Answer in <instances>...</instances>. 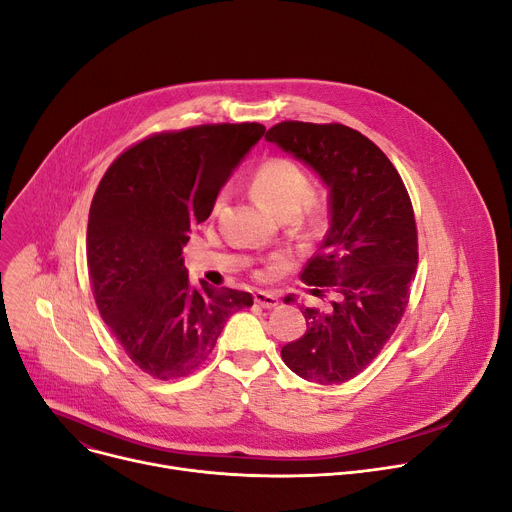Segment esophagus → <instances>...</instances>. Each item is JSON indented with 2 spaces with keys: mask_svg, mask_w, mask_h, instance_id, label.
I'll return each mask as SVG.
<instances>
[{
  "mask_svg": "<svg viewBox=\"0 0 512 512\" xmlns=\"http://www.w3.org/2000/svg\"><path fill=\"white\" fill-rule=\"evenodd\" d=\"M254 301H256L260 307H264V309H272V307L279 305L277 295L266 293V291H256V293H254Z\"/></svg>",
  "mask_w": 512,
  "mask_h": 512,
  "instance_id": "34e87169",
  "label": "esophagus"
}]
</instances>
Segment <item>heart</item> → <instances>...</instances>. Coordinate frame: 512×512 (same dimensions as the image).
Here are the masks:
<instances>
[{
    "mask_svg": "<svg viewBox=\"0 0 512 512\" xmlns=\"http://www.w3.org/2000/svg\"><path fill=\"white\" fill-rule=\"evenodd\" d=\"M250 188L256 199L281 217L299 215L303 227L316 229L324 221V201L311 194L309 174L289 157H268L250 176ZM225 196L219 194L213 215L219 213Z\"/></svg>",
    "mask_w": 512,
    "mask_h": 512,
    "instance_id": "b5f03b06",
    "label": "heart"
}]
</instances>
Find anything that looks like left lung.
Returning a JSON list of instances; mask_svg holds the SVG:
<instances>
[{
  "instance_id": "obj_1",
  "label": "left lung",
  "mask_w": 512,
  "mask_h": 512,
  "mask_svg": "<svg viewBox=\"0 0 512 512\" xmlns=\"http://www.w3.org/2000/svg\"><path fill=\"white\" fill-rule=\"evenodd\" d=\"M330 188V229L301 281L324 307H301L307 332L281 348L285 365L322 385L357 377L396 332L410 301L418 231L410 194L387 155L340 123L283 121L266 133ZM285 301H293L287 297Z\"/></svg>"
}]
</instances>
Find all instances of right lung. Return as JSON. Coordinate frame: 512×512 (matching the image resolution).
<instances>
[{
	"label": "right lung",
	"instance_id": "right-lung-1",
	"mask_svg": "<svg viewBox=\"0 0 512 512\" xmlns=\"http://www.w3.org/2000/svg\"><path fill=\"white\" fill-rule=\"evenodd\" d=\"M264 131L219 123L149 135L96 188L86 238L92 293L116 342L153 379L199 369L229 316L254 303L244 291L192 287L182 246Z\"/></svg>",
	"mask_w": 512,
	"mask_h": 512
}]
</instances>
